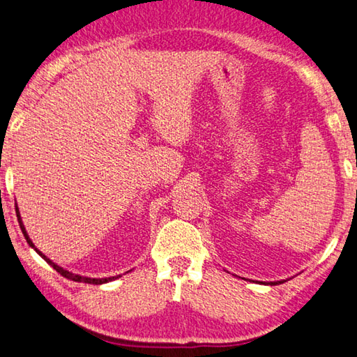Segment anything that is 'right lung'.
Wrapping results in <instances>:
<instances>
[{
	"label": "right lung",
	"instance_id": "right-lung-1",
	"mask_svg": "<svg viewBox=\"0 0 357 357\" xmlns=\"http://www.w3.org/2000/svg\"><path fill=\"white\" fill-rule=\"evenodd\" d=\"M17 213H18V209H17ZM18 217V223H20V228H22V231H23V236H24V238H26V242H28L32 248H34L38 255H40L45 261H47L51 267H53L57 273H61L63 278H67V280H71V281H77V282H87V284H105V282H109V281H114V280H116V278L119 276H112V278H101V280H96V278H84V276H79V275H75V273H70V271H67V270H63L62 267H59V265H56L53 261H50V259L43 255L42 251H38L36 246H34V243H32V241L29 238V236H28V232H26V229H24V226H23V223H22V218H20V215H17Z\"/></svg>",
	"mask_w": 357,
	"mask_h": 357
}]
</instances>
